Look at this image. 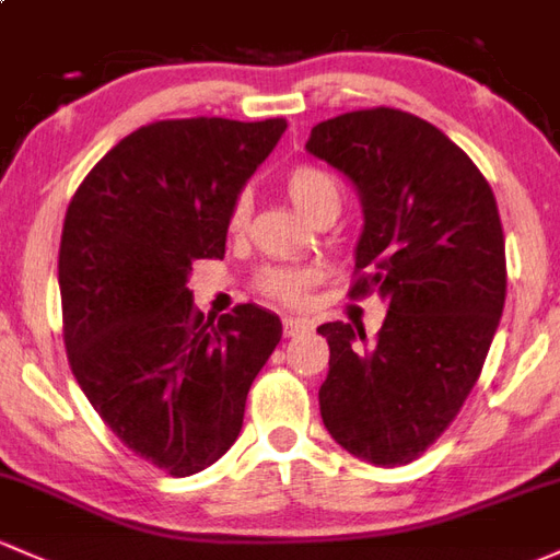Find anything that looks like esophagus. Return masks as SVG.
I'll list each match as a JSON object with an SVG mask.
<instances>
[{"mask_svg": "<svg viewBox=\"0 0 560 560\" xmlns=\"http://www.w3.org/2000/svg\"><path fill=\"white\" fill-rule=\"evenodd\" d=\"M312 326L306 320H299V317H282V334L285 336H302Z\"/></svg>", "mask_w": 560, "mask_h": 560, "instance_id": "obj_1", "label": "esophagus"}]
</instances>
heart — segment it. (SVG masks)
<instances>
[{"label": "heart", "instance_id": "1", "mask_svg": "<svg viewBox=\"0 0 560 560\" xmlns=\"http://www.w3.org/2000/svg\"><path fill=\"white\" fill-rule=\"evenodd\" d=\"M285 195L293 202V208L304 215V219H315L320 213H339L341 206V189L339 182L330 176L328 171L315 165H296L285 176ZM250 215V200L240 195L230 210V226L232 234H240L248 224ZM317 280V269L312 267H267L258 272V291L267 296L278 299V302L299 304L310 291L312 282Z\"/></svg>", "mask_w": 560, "mask_h": 560}]
</instances>
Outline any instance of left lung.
Listing matches in <instances>:
<instances>
[{
    "label": "left lung",
    "instance_id": "obj_1",
    "mask_svg": "<svg viewBox=\"0 0 560 560\" xmlns=\"http://www.w3.org/2000/svg\"><path fill=\"white\" fill-rule=\"evenodd\" d=\"M306 152L360 197L354 269L365 275L352 296L376 291L389 302L374 341L341 320L317 328L330 347L323 424L358 459L408 465L454 422L502 317L494 191L443 130L400 109L326 119Z\"/></svg>",
    "mask_w": 560,
    "mask_h": 560
}]
</instances>
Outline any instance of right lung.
Here are the masks:
<instances>
[{
	"mask_svg": "<svg viewBox=\"0 0 560 560\" xmlns=\"http://www.w3.org/2000/svg\"><path fill=\"white\" fill-rule=\"evenodd\" d=\"M285 119H162L125 136L66 210L58 285L71 374L106 427L184 478L230 451L245 398L282 336L240 304L191 306V261L224 258L226 219Z\"/></svg>",
	"mask_w": 560,
	"mask_h": 560,
	"instance_id": "1",
	"label": "right lung"
}]
</instances>
